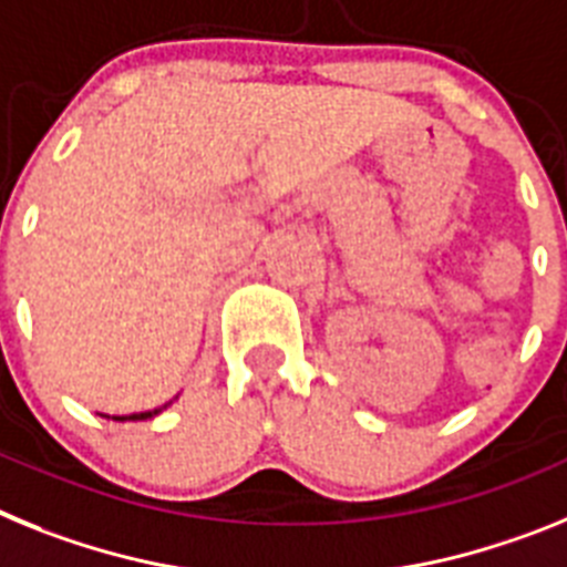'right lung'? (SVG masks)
Returning a JSON list of instances; mask_svg holds the SVG:
<instances>
[{"label": "right lung", "mask_w": 567, "mask_h": 567, "mask_svg": "<svg viewBox=\"0 0 567 567\" xmlns=\"http://www.w3.org/2000/svg\"><path fill=\"white\" fill-rule=\"evenodd\" d=\"M154 413H151V411H147V413H134V416H127V420H147V416H154Z\"/></svg>", "instance_id": "obj_1"}]
</instances>
